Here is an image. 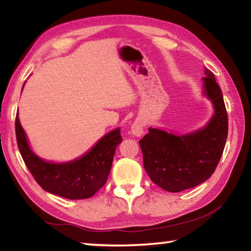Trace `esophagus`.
I'll list each match as a JSON object with an SVG mask.
<instances>
[{"mask_svg":"<svg viewBox=\"0 0 251 251\" xmlns=\"http://www.w3.org/2000/svg\"><path fill=\"white\" fill-rule=\"evenodd\" d=\"M144 133V125L142 121H135L130 126V134L134 136H142Z\"/></svg>","mask_w":251,"mask_h":251,"instance_id":"obj_1","label":"esophagus"}]
</instances>
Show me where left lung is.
I'll use <instances>...</instances> for the list:
<instances>
[{
    "mask_svg": "<svg viewBox=\"0 0 251 251\" xmlns=\"http://www.w3.org/2000/svg\"><path fill=\"white\" fill-rule=\"evenodd\" d=\"M205 76L202 95L214 108L205 126L186 134L150 127V133L139 141L148 176L169 193L193 188L210 178L227 141L228 116L222 90L206 67Z\"/></svg>",
    "mask_w": 251,
    "mask_h": 251,
    "instance_id": "obj_1",
    "label": "left lung"
}]
</instances>
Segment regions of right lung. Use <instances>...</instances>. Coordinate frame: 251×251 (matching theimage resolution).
<instances>
[{"instance_id":"1","label":"right lung","mask_w":251,"mask_h":251,"mask_svg":"<svg viewBox=\"0 0 251 251\" xmlns=\"http://www.w3.org/2000/svg\"><path fill=\"white\" fill-rule=\"evenodd\" d=\"M15 134L22 158L37 184L45 192L73 201L90 198L105 185L116 147L122 143L121 128H115L105 134L82 156L70 161L55 163L41 158L33 151L20 123L19 113Z\"/></svg>"}]
</instances>
